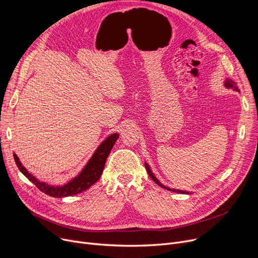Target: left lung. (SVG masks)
I'll list each match as a JSON object with an SVG mask.
<instances>
[{
	"label": "left lung",
	"instance_id": "obj_1",
	"mask_svg": "<svg viewBox=\"0 0 258 258\" xmlns=\"http://www.w3.org/2000/svg\"><path fill=\"white\" fill-rule=\"evenodd\" d=\"M226 88H228V89H233V90H235V91H237V92H239V90L237 89V87H236V84L234 83V81H232V80H230V79H226L225 80V85H224ZM145 168H146V170H147V173L150 174V177L152 178V180L156 183V184H158L159 186H161V187H163V188H165V189H167V190H170V191H174V192H178V194H190V192H188V191H185V190H179V189H171V188H169V187H166V186H164L163 184H161L160 183V181L155 177V174L153 173V171L151 170V167H150V165H148L146 162H145Z\"/></svg>",
	"mask_w": 258,
	"mask_h": 258
}]
</instances>
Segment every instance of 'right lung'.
I'll use <instances>...</instances> for the list:
<instances>
[{"mask_svg": "<svg viewBox=\"0 0 258 258\" xmlns=\"http://www.w3.org/2000/svg\"><path fill=\"white\" fill-rule=\"evenodd\" d=\"M119 138V134L115 133L112 134L111 136H108L98 147L97 150L95 151L91 159L87 163V165L84 167V169L77 174V177L73 178L71 181L68 182L64 185L60 186H53L49 185L45 182L38 181L35 177L31 173L28 172L23 164L21 163L20 159L16 154H13V158L17 163V166L19 167L20 171L25 175V177L28 179L30 182H32L40 191L44 194L53 197V198H66V197H71L77 194L83 192L90 188L93 184L96 183L100 175L103 171L105 161L111 153V150L113 148L115 142Z\"/></svg>", "mask_w": 258, "mask_h": 258, "instance_id": "obj_1", "label": "right lung"}]
</instances>
